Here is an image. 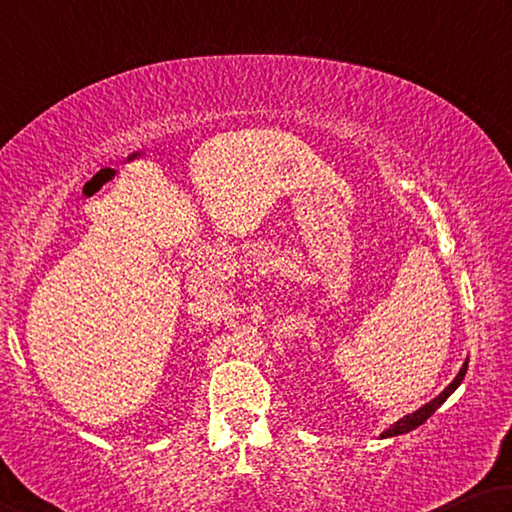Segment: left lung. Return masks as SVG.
Masks as SVG:
<instances>
[{"instance_id": "1", "label": "left lung", "mask_w": 512, "mask_h": 512, "mask_svg": "<svg viewBox=\"0 0 512 512\" xmlns=\"http://www.w3.org/2000/svg\"><path fill=\"white\" fill-rule=\"evenodd\" d=\"M465 373H468V360L463 362V366H461V371L456 373V378L447 384V387L438 393V396L434 398V400H429L427 405H423L420 409H416L414 414H407V416H402L400 420H396V423H393L389 429H384V432L380 434V438H393V436H402V434H407V432H411V429H416V427H420L425 423V420L434 414V411L443 405V402L452 396V393L461 387V382H463V378H465Z\"/></svg>"}]
</instances>
